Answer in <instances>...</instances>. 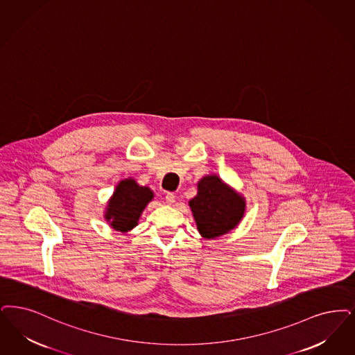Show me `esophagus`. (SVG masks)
I'll list each match as a JSON object with an SVG mask.
<instances>
[{
  "mask_svg": "<svg viewBox=\"0 0 355 355\" xmlns=\"http://www.w3.org/2000/svg\"><path fill=\"white\" fill-rule=\"evenodd\" d=\"M165 200H166V205H173L174 202H175V196L174 194H171V193H168L166 194V197H165Z\"/></svg>",
  "mask_w": 355,
  "mask_h": 355,
  "instance_id": "obj_1",
  "label": "esophagus"
}]
</instances>
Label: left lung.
<instances>
[{"mask_svg": "<svg viewBox=\"0 0 355 355\" xmlns=\"http://www.w3.org/2000/svg\"><path fill=\"white\" fill-rule=\"evenodd\" d=\"M197 196L189 200L199 234L205 239L226 235L241 223L245 198L216 174L202 177Z\"/></svg>", "mask_w": 355, "mask_h": 355, "instance_id": "8db88e82", "label": "left lung"}]
</instances>
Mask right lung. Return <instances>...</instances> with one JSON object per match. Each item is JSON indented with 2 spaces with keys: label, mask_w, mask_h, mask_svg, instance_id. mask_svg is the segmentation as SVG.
Returning a JSON list of instances; mask_svg holds the SVG:
<instances>
[{
  "label": "right lung",
  "mask_w": 355,
  "mask_h": 355,
  "mask_svg": "<svg viewBox=\"0 0 355 355\" xmlns=\"http://www.w3.org/2000/svg\"><path fill=\"white\" fill-rule=\"evenodd\" d=\"M155 198V193L148 186H140L135 178L121 180L104 211V219L117 232L125 234L139 225L144 209Z\"/></svg>",
  "instance_id": "obj_1"
}]
</instances>
